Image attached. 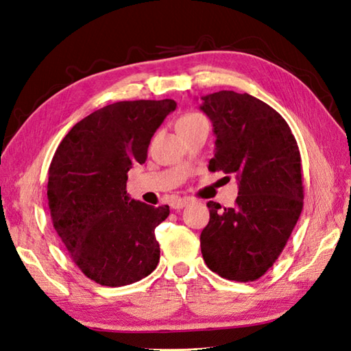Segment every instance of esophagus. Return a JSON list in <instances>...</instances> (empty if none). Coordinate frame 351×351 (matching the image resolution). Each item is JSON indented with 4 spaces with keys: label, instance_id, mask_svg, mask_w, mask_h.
Listing matches in <instances>:
<instances>
[{
    "label": "esophagus",
    "instance_id": "34e87169",
    "mask_svg": "<svg viewBox=\"0 0 351 351\" xmlns=\"http://www.w3.org/2000/svg\"><path fill=\"white\" fill-rule=\"evenodd\" d=\"M189 204V199H186V198H177V199H174L173 202H171V207H173L174 210H182L183 207H186Z\"/></svg>",
    "mask_w": 351,
    "mask_h": 351
}]
</instances>
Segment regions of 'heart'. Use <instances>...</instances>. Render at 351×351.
Wrapping results in <instances>:
<instances>
[{"label": "heart", "instance_id": "heart-1", "mask_svg": "<svg viewBox=\"0 0 351 351\" xmlns=\"http://www.w3.org/2000/svg\"><path fill=\"white\" fill-rule=\"evenodd\" d=\"M201 120H206L201 114H198V112H188V114H184L180 120H178L177 126H178V129H183V128L191 126V124H195V123H198Z\"/></svg>", "mask_w": 351, "mask_h": 351}]
</instances>
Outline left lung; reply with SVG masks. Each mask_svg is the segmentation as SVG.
Returning a JSON list of instances; mask_svg holds the SVG:
<instances>
[{
  "label": "left lung",
  "mask_w": 351,
  "mask_h": 351,
  "mask_svg": "<svg viewBox=\"0 0 351 351\" xmlns=\"http://www.w3.org/2000/svg\"><path fill=\"white\" fill-rule=\"evenodd\" d=\"M201 99L216 135L208 169L236 174L239 184L234 207L207 202L202 258L230 281H256L281 255L302 213L299 147L282 115L247 93L222 90Z\"/></svg>",
  "instance_id": "1"
}]
</instances>
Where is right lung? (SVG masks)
Segmentation results:
<instances>
[{"label": "right lung", "mask_w": 351, "mask_h": 351, "mask_svg": "<svg viewBox=\"0 0 351 351\" xmlns=\"http://www.w3.org/2000/svg\"><path fill=\"white\" fill-rule=\"evenodd\" d=\"M176 106L171 99L104 106L76 123L53 154L48 173L53 228L82 274L100 285L134 284L158 266L154 228L169 207L130 199L126 182Z\"/></svg>", "instance_id": "obj_1"}]
</instances>
